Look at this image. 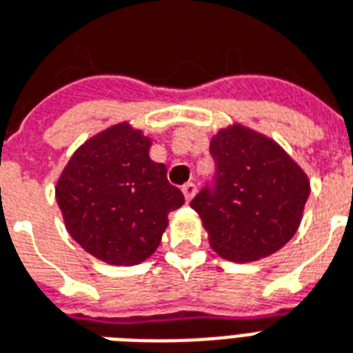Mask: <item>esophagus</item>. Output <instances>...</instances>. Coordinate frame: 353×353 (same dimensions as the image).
Segmentation results:
<instances>
[{
  "label": "esophagus",
  "mask_w": 353,
  "mask_h": 353,
  "mask_svg": "<svg viewBox=\"0 0 353 353\" xmlns=\"http://www.w3.org/2000/svg\"><path fill=\"white\" fill-rule=\"evenodd\" d=\"M183 194H185V200H187V202H190V200H192V198H194V194H196V185L194 183H185L183 185Z\"/></svg>",
  "instance_id": "obj_1"
}]
</instances>
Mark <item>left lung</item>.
Masks as SVG:
<instances>
[{"instance_id":"8db88e82","label":"left lung","mask_w":353,"mask_h":353,"mask_svg":"<svg viewBox=\"0 0 353 353\" xmlns=\"http://www.w3.org/2000/svg\"><path fill=\"white\" fill-rule=\"evenodd\" d=\"M215 174L190 208L211 249L232 262L273 254L296 234L310 185L273 140L234 125L211 140Z\"/></svg>"}]
</instances>
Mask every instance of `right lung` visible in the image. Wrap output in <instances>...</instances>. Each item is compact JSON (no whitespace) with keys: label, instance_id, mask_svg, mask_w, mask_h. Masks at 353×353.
Returning a JSON list of instances; mask_svg holds the SVG:
<instances>
[{"label":"right lung","instance_id":"obj_1","mask_svg":"<svg viewBox=\"0 0 353 353\" xmlns=\"http://www.w3.org/2000/svg\"><path fill=\"white\" fill-rule=\"evenodd\" d=\"M150 138L127 123L90 138L70 157L56 200L72 239L103 262L137 265L161 245L170 211L185 203Z\"/></svg>","mask_w":353,"mask_h":353}]
</instances>
